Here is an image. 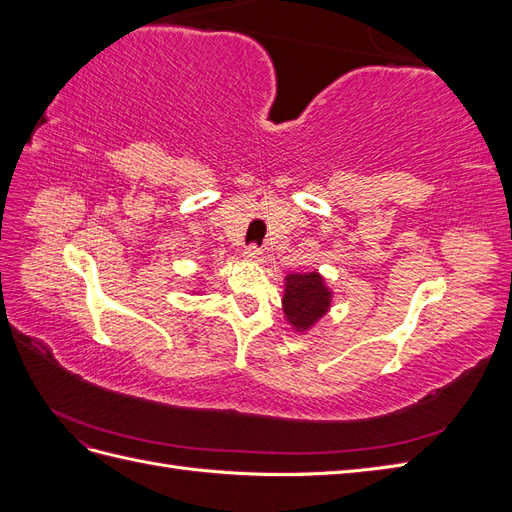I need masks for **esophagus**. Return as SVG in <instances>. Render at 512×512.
I'll list each match as a JSON object with an SVG mask.
<instances>
[{"label":"esophagus","instance_id":"34e87169","mask_svg":"<svg viewBox=\"0 0 512 512\" xmlns=\"http://www.w3.org/2000/svg\"><path fill=\"white\" fill-rule=\"evenodd\" d=\"M243 258H245L247 262H262V260H265V252L258 250L256 245H250V247H245Z\"/></svg>","mask_w":512,"mask_h":512}]
</instances>
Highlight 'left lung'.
<instances>
[{
    "label": "left lung",
    "instance_id": "obj_1",
    "mask_svg": "<svg viewBox=\"0 0 512 512\" xmlns=\"http://www.w3.org/2000/svg\"><path fill=\"white\" fill-rule=\"evenodd\" d=\"M331 305L333 290L322 273L307 271L284 277L282 309L292 331L307 333L329 314Z\"/></svg>",
    "mask_w": 512,
    "mask_h": 512
}]
</instances>
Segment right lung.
<instances>
[{
  "mask_svg": "<svg viewBox=\"0 0 512 512\" xmlns=\"http://www.w3.org/2000/svg\"><path fill=\"white\" fill-rule=\"evenodd\" d=\"M192 294H203V290H198V288H194V290H190Z\"/></svg>",
  "mask_w": 512,
  "mask_h": 512,
  "instance_id": "1",
  "label": "right lung"
}]
</instances>
